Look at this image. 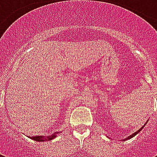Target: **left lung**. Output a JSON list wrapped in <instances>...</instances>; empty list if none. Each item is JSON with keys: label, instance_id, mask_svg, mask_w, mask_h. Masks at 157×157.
<instances>
[{"label": "left lung", "instance_id": "obj_1", "mask_svg": "<svg viewBox=\"0 0 157 157\" xmlns=\"http://www.w3.org/2000/svg\"><path fill=\"white\" fill-rule=\"evenodd\" d=\"M147 122H148V120L146 121V123H145V124H144V126H142L141 128H140L139 130H137V131H136V132H135V133H134V134H132L131 135H129V136H128L127 138H125V139H124V140H122V141H125V140H129V139L133 138V137H134V136H135V135H137V134H139V133H140V131H141V130H142V128H144V127H145V125L146 124H147ZM109 139H110V138H109Z\"/></svg>", "mask_w": 157, "mask_h": 157}]
</instances>
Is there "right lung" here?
Segmentation results:
<instances>
[{
    "label": "right lung",
    "mask_w": 157,
    "mask_h": 157,
    "mask_svg": "<svg viewBox=\"0 0 157 157\" xmlns=\"http://www.w3.org/2000/svg\"><path fill=\"white\" fill-rule=\"evenodd\" d=\"M57 134H59V132H55V134L49 135V136H43V135H38V136H33V137H30L29 138L32 139V140H34L35 141L39 142H44V141H48V140H52L53 139H55V137H57Z\"/></svg>",
    "instance_id": "1"
}]
</instances>
